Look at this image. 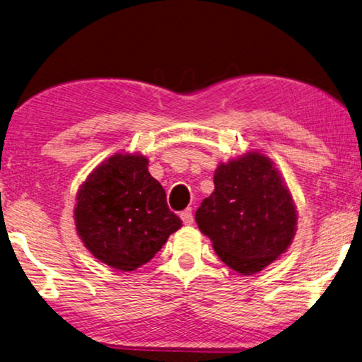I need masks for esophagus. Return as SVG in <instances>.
I'll list each match as a JSON object with an SVG mask.
<instances>
[{
	"label": "esophagus",
	"mask_w": 362,
	"mask_h": 362,
	"mask_svg": "<svg viewBox=\"0 0 362 362\" xmlns=\"http://www.w3.org/2000/svg\"><path fill=\"white\" fill-rule=\"evenodd\" d=\"M181 220L185 224H192L194 221V216H192V210L191 209H186L185 211H181Z\"/></svg>",
	"instance_id": "34e87169"
}]
</instances>
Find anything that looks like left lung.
I'll use <instances>...</instances> for the list:
<instances>
[{"label":"left lung","mask_w":362,"mask_h":362,"mask_svg":"<svg viewBox=\"0 0 362 362\" xmlns=\"http://www.w3.org/2000/svg\"><path fill=\"white\" fill-rule=\"evenodd\" d=\"M215 191L195 211L199 229L230 269L255 274L287 250L297 230V211L271 160L250 152L221 163Z\"/></svg>","instance_id":"left-lung-1"}]
</instances>
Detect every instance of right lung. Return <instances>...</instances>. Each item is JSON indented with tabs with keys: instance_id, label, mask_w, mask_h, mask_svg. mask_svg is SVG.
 Instances as JSON below:
<instances>
[{
	"instance_id": "add662e5",
	"label": "right lung",
	"mask_w": 362,
	"mask_h": 362,
	"mask_svg": "<svg viewBox=\"0 0 362 362\" xmlns=\"http://www.w3.org/2000/svg\"><path fill=\"white\" fill-rule=\"evenodd\" d=\"M75 224L83 244L100 262L134 271L153 258L181 228L162 185L142 156H112L76 194Z\"/></svg>"
}]
</instances>
